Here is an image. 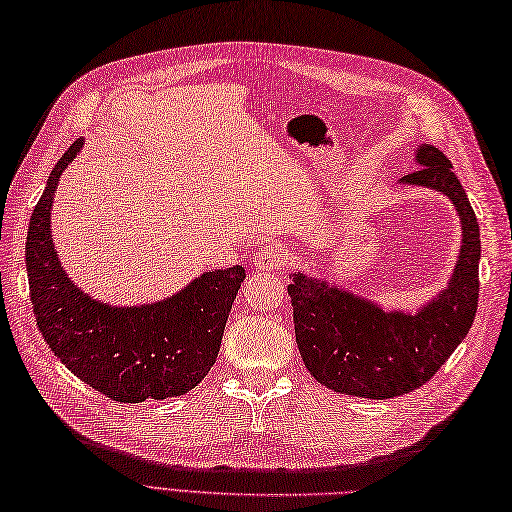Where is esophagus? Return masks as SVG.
<instances>
[{
  "label": "esophagus",
  "mask_w": 512,
  "mask_h": 512,
  "mask_svg": "<svg viewBox=\"0 0 512 512\" xmlns=\"http://www.w3.org/2000/svg\"><path fill=\"white\" fill-rule=\"evenodd\" d=\"M289 254L284 252L282 247L276 245H265L260 247L254 258V267L263 273H278L282 271L286 265H289Z\"/></svg>",
  "instance_id": "1"
}]
</instances>
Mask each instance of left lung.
Segmentation results:
<instances>
[{"instance_id":"1","label":"left lung","mask_w":512,"mask_h":512,"mask_svg":"<svg viewBox=\"0 0 512 512\" xmlns=\"http://www.w3.org/2000/svg\"><path fill=\"white\" fill-rule=\"evenodd\" d=\"M417 171L404 184L450 197L463 223V245L447 289L417 313L393 310L326 280L295 271L289 284L295 341L317 382L336 393L386 400L419 389L465 339L478 310L480 228L452 162L434 145H419Z\"/></svg>"}]
</instances>
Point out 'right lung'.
Instances as JSON below:
<instances>
[{
    "label": "right lung",
    "mask_w": 512,
    "mask_h": 512,
    "mask_svg": "<svg viewBox=\"0 0 512 512\" xmlns=\"http://www.w3.org/2000/svg\"><path fill=\"white\" fill-rule=\"evenodd\" d=\"M73 141L49 173L26 241L30 299L43 339L73 376L123 404L189 393L215 365L241 265L206 271L162 302L117 308L89 297L62 271L52 241L58 178L78 156Z\"/></svg>",
    "instance_id": "1"
}]
</instances>
